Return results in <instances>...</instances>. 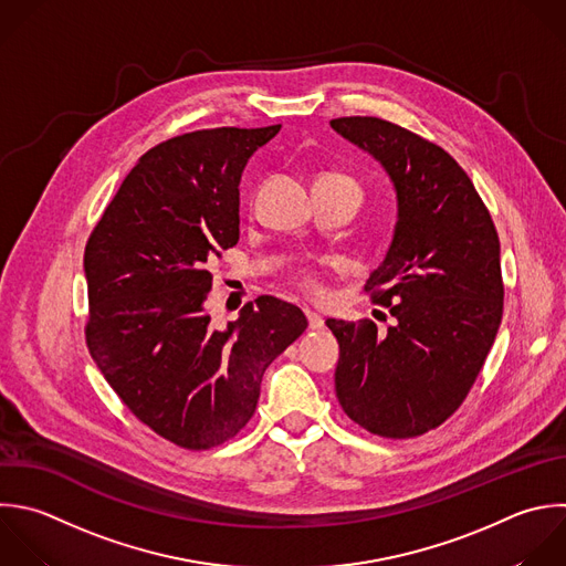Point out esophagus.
I'll use <instances>...</instances> for the list:
<instances>
[{
  "label": "esophagus",
  "mask_w": 566,
  "mask_h": 566,
  "mask_svg": "<svg viewBox=\"0 0 566 566\" xmlns=\"http://www.w3.org/2000/svg\"><path fill=\"white\" fill-rule=\"evenodd\" d=\"M305 316H307V325H310V329H323L325 321H323V316H321V314H316V312H312V310H305Z\"/></svg>",
  "instance_id": "obj_1"
}]
</instances>
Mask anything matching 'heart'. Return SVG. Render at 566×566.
I'll use <instances>...</instances> for the list:
<instances>
[{"label":"heart","mask_w":566,"mask_h":566,"mask_svg":"<svg viewBox=\"0 0 566 566\" xmlns=\"http://www.w3.org/2000/svg\"><path fill=\"white\" fill-rule=\"evenodd\" d=\"M298 285L305 290V292H312V294H321L323 292V281H321V274L316 270H310V268H303L298 272Z\"/></svg>","instance_id":"b5f03b06"}]
</instances>
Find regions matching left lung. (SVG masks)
<instances>
[{
	"instance_id": "obj_1",
	"label": "left lung",
	"mask_w": 566,
	"mask_h": 566,
	"mask_svg": "<svg viewBox=\"0 0 566 566\" xmlns=\"http://www.w3.org/2000/svg\"><path fill=\"white\" fill-rule=\"evenodd\" d=\"M329 126L380 161L398 199L394 241L365 285L396 323L380 334L367 318H327L340 345L336 396L363 429L416 438L462 405L495 340L500 239L471 179L440 146L378 117Z\"/></svg>"
}]
</instances>
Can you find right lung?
Returning a JSON list of instances; mask_svg holds the SVG:
<instances>
[{"label":"right lung","instance_id":"add662e5","mask_svg":"<svg viewBox=\"0 0 566 566\" xmlns=\"http://www.w3.org/2000/svg\"><path fill=\"white\" fill-rule=\"evenodd\" d=\"M279 130L210 128L150 148L86 243L88 352L124 405L184 449L234 438L265 369L307 327L274 296L226 329L206 312L208 263L239 243L241 172Z\"/></svg>","mask_w":566,"mask_h":566}]
</instances>
